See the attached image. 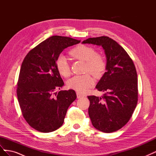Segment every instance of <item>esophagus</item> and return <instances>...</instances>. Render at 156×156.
<instances>
[{"label":"esophagus","mask_w":156,"mask_h":156,"mask_svg":"<svg viewBox=\"0 0 156 156\" xmlns=\"http://www.w3.org/2000/svg\"><path fill=\"white\" fill-rule=\"evenodd\" d=\"M84 96V94H83L81 93H79V92H77V98H81Z\"/></svg>","instance_id":"1"}]
</instances>
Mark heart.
I'll return each instance as SVG.
<instances>
[{
    "instance_id": "obj_1",
    "label": "heart",
    "mask_w": 156,
    "mask_h": 156,
    "mask_svg": "<svg viewBox=\"0 0 156 156\" xmlns=\"http://www.w3.org/2000/svg\"><path fill=\"white\" fill-rule=\"evenodd\" d=\"M73 59L85 62V72L92 73L94 77H100L106 69L105 58L92 47L79 45L75 47L69 52ZM56 68L61 76L67 78L70 75V68L66 58L60 56L56 60ZM94 83V78L90 73L83 75H76L69 79L67 86L69 88L75 90L78 92H84L90 88Z\"/></svg>"
}]
</instances>
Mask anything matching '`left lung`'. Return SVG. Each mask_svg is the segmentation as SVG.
<instances>
[{
  "label": "left lung",
  "instance_id": "1",
  "mask_svg": "<svg viewBox=\"0 0 156 156\" xmlns=\"http://www.w3.org/2000/svg\"><path fill=\"white\" fill-rule=\"evenodd\" d=\"M83 44L101 45L107 57V72L96 88L101 97L88 96V115L96 129L111 133L124 126L138 101L137 74L133 60L121 45L108 36L90 37Z\"/></svg>",
  "mask_w": 156,
  "mask_h": 156
}]
</instances>
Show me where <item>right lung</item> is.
<instances>
[{
  "instance_id": "right-lung-1",
  "label": "right lung",
  "mask_w": 156,
  "mask_h": 156,
  "mask_svg": "<svg viewBox=\"0 0 156 156\" xmlns=\"http://www.w3.org/2000/svg\"><path fill=\"white\" fill-rule=\"evenodd\" d=\"M80 40L51 36L32 49L23 60L17 96L22 115L32 128L49 133L64 123L69 106L77 98L73 90L55 92L64 85L56 68L60 54Z\"/></svg>"
}]
</instances>
